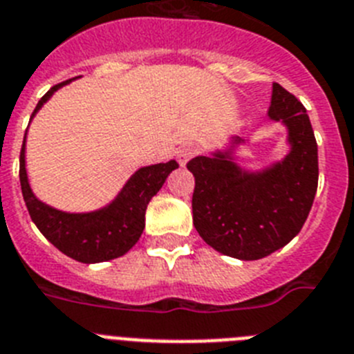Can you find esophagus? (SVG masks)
<instances>
[{"label": "esophagus", "instance_id": "obj_1", "mask_svg": "<svg viewBox=\"0 0 354 354\" xmlns=\"http://www.w3.org/2000/svg\"><path fill=\"white\" fill-rule=\"evenodd\" d=\"M198 153V146H194V144H187V146H183L180 151H178V162H180V165H187V162H189L190 158H194Z\"/></svg>", "mask_w": 354, "mask_h": 354}]
</instances>
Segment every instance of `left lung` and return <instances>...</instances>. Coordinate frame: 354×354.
Masks as SVG:
<instances>
[{
    "mask_svg": "<svg viewBox=\"0 0 354 354\" xmlns=\"http://www.w3.org/2000/svg\"><path fill=\"white\" fill-rule=\"evenodd\" d=\"M287 130L288 153L262 169H245L235 151L245 139L232 137L224 149L196 156L192 221L201 239L228 257L260 260L301 232L317 192V142L305 106L279 84H272L267 112Z\"/></svg>",
    "mask_w": 354,
    "mask_h": 354,
    "instance_id": "obj_1",
    "label": "left lung"
}]
</instances>
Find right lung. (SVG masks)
<instances>
[{"instance_id":"right-lung-1","label":"right lung","mask_w":354,"mask_h":354,"mask_svg":"<svg viewBox=\"0 0 354 354\" xmlns=\"http://www.w3.org/2000/svg\"><path fill=\"white\" fill-rule=\"evenodd\" d=\"M73 80L49 88L37 103L30 122L42 109V104ZM174 169H178L176 160L140 167L128 178L124 187L109 205L92 212H64L49 207L33 194L26 173V133L19 156L21 190L30 217L57 250L82 263L113 260L128 253L137 244L146 224L144 217L147 205Z\"/></svg>"}]
</instances>
